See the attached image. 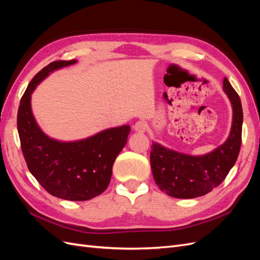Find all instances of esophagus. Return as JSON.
I'll list each match as a JSON object with an SVG mask.
<instances>
[{"label": "esophagus", "instance_id": "obj_1", "mask_svg": "<svg viewBox=\"0 0 260 260\" xmlns=\"http://www.w3.org/2000/svg\"><path fill=\"white\" fill-rule=\"evenodd\" d=\"M133 129H135V131H137L139 133H144L147 130V123L142 120L138 121V122H136L135 125H133Z\"/></svg>", "mask_w": 260, "mask_h": 260}]
</instances>
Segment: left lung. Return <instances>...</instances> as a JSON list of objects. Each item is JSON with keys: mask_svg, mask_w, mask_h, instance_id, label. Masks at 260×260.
Listing matches in <instances>:
<instances>
[{"mask_svg": "<svg viewBox=\"0 0 260 260\" xmlns=\"http://www.w3.org/2000/svg\"><path fill=\"white\" fill-rule=\"evenodd\" d=\"M223 91L232 109V127L226 141L205 155L182 154L153 142L151 168L156 184L162 192L176 199H194L217 187L234 166L242 143L243 109L239 94L226 78Z\"/></svg>", "mask_w": 260, "mask_h": 260, "instance_id": "8db88e82", "label": "left lung"}]
</instances>
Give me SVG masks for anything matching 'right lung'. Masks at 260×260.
<instances>
[{"mask_svg":"<svg viewBox=\"0 0 260 260\" xmlns=\"http://www.w3.org/2000/svg\"><path fill=\"white\" fill-rule=\"evenodd\" d=\"M77 60H56L40 70L20 100L17 129L28 169L51 195L67 201H88L103 193L112 178L116 157L127 143L130 125L101 131L74 142L48 137L31 109V94L54 70Z\"/></svg>","mask_w":260,"mask_h":260,"instance_id":"add662e5","label":"right lung"}]
</instances>
